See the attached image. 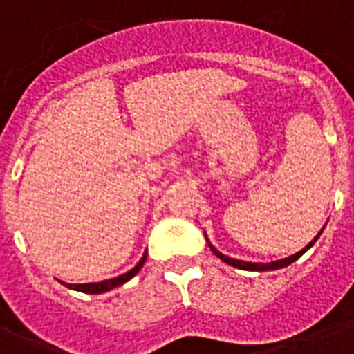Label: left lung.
<instances>
[{"label":"left lung","mask_w":354,"mask_h":354,"mask_svg":"<svg viewBox=\"0 0 354 354\" xmlns=\"http://www.w3.org/2000/svg\"><path fill=\"white\" fill-rule=\"evenodd\" d=\"M322 232H324V230H322ZM322 232H319L318 235L314 236L313 241L308 242L307 246L303 248L301 252L294 253V255H290V257L281 259V261H272V263H248V261H239V259L227 257V255H224V253H221V252H218V250H216V248L211 246V244H209V248H211V250H213V253H215L216 257L222 259V261H224V263H226V264H230V266H235V268H239V270H250V272H268V270L285 268V266H288V264H292V263H294V261H297V259L301 257L303 253L307 252L308 248L313 246L314 242L318 241V236L322 235Z\"/></svg>","instance_id":"obj_1"}]
</instances>
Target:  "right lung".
Instances as JSON below:
<instances>
[{"mask_svg":"<svg viewBox=\"0 0 354 354\" xmlns=\"http://www.w3.org/2000/svg\"><path fill=\"white\" fill-rule=\"evenodd\" d=\"M145 259H147V253H145L143 257H141V261H139V263L136 264L130 272L119 275V277H113V279L101 281V283H82V285H71V283H64V285L68 286V288H71V290L84 292V294H102V292L112 290V288H115V286H121L122 283H127V281L132 279L133 275L138 274L139 270H141Z\"/></svg>","mask_w":354,"mask_h":354,"instance_id":"add662e5","label":"right lung"}]
</instances>
